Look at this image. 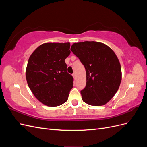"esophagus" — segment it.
Segmentation results:
<instances>
[{
    "instance_id": "obj_1",
    "label": "esophagus",
    "mask_w": 147,
    "mask_h": 147,
    "mask_svg": "<svg viewBox=\"0 0 147 147\" xmlns=\"http://www.w3.org/2000/svg\"><path fill=\"white\" fill-rule=\"evenodd\" d=\"M72 75H73V77L74 78V79H76V76H77V75H76V74H75V73H74Z\"/></svg>"
}]
</instances>
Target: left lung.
Returning a JSON list of instances; mask_svg holds the SVG:
<instances>
[{"mask_svg": "<svg viewBox=\"0 0 147 147\" xmlns=\"http://www.w3.org/2000/svg\"><path fill=\"white\" fill-rule=\"evenodd\" d=\"M71 51L86 70L82 100L94 106L106 104L116 94L121 82V67L116 54L109 46L97 42L74 43Z\"/></svg>", "mask_w": 147, "mask_h": 147, "instance_id": "8db88e82", "label": "left lung"}]
</instances>
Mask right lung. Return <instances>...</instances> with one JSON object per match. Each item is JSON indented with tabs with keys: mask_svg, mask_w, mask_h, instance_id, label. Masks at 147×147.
Instances as JSON below:
<instances>
[{
	"mask_svg": "<svg viewBox=\"0 0 147 147\" xmlns=\"http://www.w3.org/2000/svg\"><path fill=\"white\" fill-rule=\"evenodd\" d=\"M70 47V43H45L29 57L26 80L34 96L44 105L59 106L68 99L74 84L65 63Z\"/></svg>",
	"mask_w": 147,
	"mask_h": 147,
	"instance_id": "right-lung-1",
	"label": "right lung"
}]
</instances>
